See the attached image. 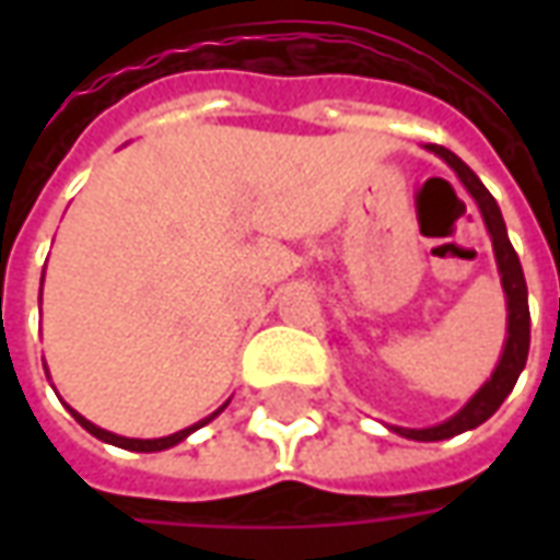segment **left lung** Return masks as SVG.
Wrapping results in <instances>:
<instances>
[{"label": "left lung", "instance_id": "obj_1", "mask_svg": "<svg viewBox=\"0 0 560 560\" xmlns=\"http://www.w3.org/2000/svg\"><path fill=\"white\" fill-rule=\"evenodd\" d=\"M429 152H434L438 159H444L456 176L462 179V185L468 188V195L477 200L480 207V215L486 221V231L492 236L494 260H498V272H501V288L506 293V341L504 353L494 365L492 377L482 384L470 401L458 413H453L450 420L438 422V425H429V429H401L396 425L393 432H399L401 438H411V441H444V438H453V434L468 432V429H477L480 422H486L492 417L504 399L516 387L518 375L525 369V360H528V345H530V312H528V288H525V272H522V264H518V255L510 245V236H506V224L501 209L494 203V197L489 195V188L480 183V176L470 171L465 161L458 159L456 152H450L446 147H438V143H429Z\"/></svg>", "mask_w": 560, "mask_h": 560}]
</instances>
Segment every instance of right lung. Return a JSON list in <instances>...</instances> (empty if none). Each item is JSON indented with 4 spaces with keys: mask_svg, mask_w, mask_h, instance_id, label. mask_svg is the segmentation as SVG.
Returning a JSON list of instances; mask_svg holds the SVG:
<instances>
[{
    "mask_svg": "<svg viewBox=\"0 0 560 560\" xmlns=\"http://www.w3.org/2000/svg\"><path fill=\"white\" fill-rule=\"evenodd\" d=\"M42 281H44V279H42ZM224 405H228V401H224ZM224 405H221V408H219V411H215V413H209L207 420L195 422V425H188V429H183V432L167 434V438H152V441H140V438H122V434L104 432V429H98L95 422H90V420H86V417H80L78 411H71V408H68V411H71V417H74V420H78L80 425L86 429V432L95 434V438H98V441H104V444L122 446V450H135V453H155V450H167V446H176V444H179V441H185L188 434L197 432L200 425H207L209 420H215V417H219V413L224 411Z\"/></svg>",
    "mask_w": 560,
    "mask_h": 560,
    "instance_id": "add662e5",
    "label": "right lung"
}]
</instances>
